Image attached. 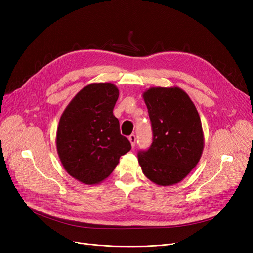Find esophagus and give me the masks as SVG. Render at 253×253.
Masks as SVG:
<instances>
[{
	"label": "esophagus",
	"mask_w": 253,
	"mask_h": 253,
	"mask_svg": "<svg viewBox=\"0 0 253 253\" xmlns=\"http://www.w3.org/2000/svg\"><path fill=\"white\" fill-rule=\"evenodd\" d=\"M128 140H129V142H131V144H132V148H135V145H136V136L134 134L129 135Z\"/></svg>",
	"instance_id": "obj_1"
}]
</instances>
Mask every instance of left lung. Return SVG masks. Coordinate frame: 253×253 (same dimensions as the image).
<instances>
[{
  "label": "left lung",
  "instance_id": "8db88e82",
  "mask_svg": "<svg viewBox=\"0 0 253 253\" xmlns=\"http://www.w3.org/2000/svg\"><path fill=\"white\" fill-rule=\"evenodd\" d=\"M152 125L148 150L138 151L143 174L160 186L182 180L200 162L202 121L193 102L178 87H152L143 94Z\"/></svg>",
  "mask_w": 253,
  "mask_h": 253
}]
</instances>
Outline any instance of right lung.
<instances>
[{"label":"right lung","instance_id":"obj_1","mask_svg":"<svg viewBox=\"0 0 253 253\" xmlns=\"http://www.w3.org/2000/svg\"><path fill=\"white\" fill-rule=\"evenodd\" d=\"M119 90L112 83L89 84L75 96L59 121L57 150L66 172L86 185L105 179L131 150L113 110Z\"/></svg>","mask_w":253,"mask_h":253}]
</instances>
